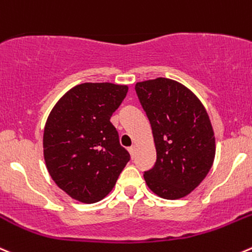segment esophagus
<instances>
[{
  "label": "esophagus",
  "mask_w": 252,
  "mask_h": 252,
  "mask_svg": "<svg viewBox=\"0 0 252 252\" xmlns=\"http://www.w3.org/2000/svg\"><path fill=\"white\" fill-rule=\"evenodd\" d=\"M128 150H129V153H130V156H131V158H135V154H136V146H135V145L130 146V148H129Z\"/></svg>",
  "instance_id": "esophagus-1"
}]
</instances>
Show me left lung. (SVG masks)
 Listing matches in <instances>:
<instances>
[{
    "mask_svg": "<svg viewBox=\"0 0 252 252\" xmlns=\"http://www.w3.org/2000/svg\"><path fill=\"white\" fill-rule=\"evenodd\" d=\"M135 91L156 149L155 165L144 173L146 185L161 198H182L213 165L216 136L208 113L198 97L175 80L136 82Z\"/></svg>",
    "mask_w": 252,
    "mask_h": 252,
    "instance_id": "8db88e82",
    "label": "left lung"
}]
</instances>
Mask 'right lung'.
<instances>
[{
  "instance_id": "obj_1",
  "label": "right lung",
  "mask_w": 252,
  "mask_h": 252,
  "mask_svg": "<svg viewBox=\"0 0 252 252\" xmlns=\"http://www.w3.org/2000/svg\"><path fill=\"white\" fill-rule=\"evenodd\" d=\"M128 86L111 82L77 85L51 109L43 135L49 175L72 199L96 203L116 186L130 160L111 123Z\"/></svg>"
}]
</instances>
